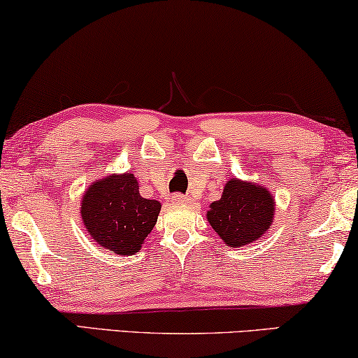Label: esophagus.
Returning a JSON list of instances; mask_svg holds the SVG:
<instances>
[{
	"instance_id": "esophagus-1",
	"label": "esophagus",
	"mask_w": 358,
	"mask_h": 358,
	"mask_svg": "<svg viewBox=\"0 0 358 358\" xmlns=\"http://www.w3.org/2000/svg\"><path fill=\"white\" fill-rule=\"evenodd\" d=\"M171 200H173V202L174 203H189V197H185V195H180V194H174L173 195V199H171Z\"/></svg>"
}]
</instances>
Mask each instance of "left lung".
<instances>
[{
  "instance_id": "left-lung-1",
  "label": "left lung",
  "mask_w": 358,
  "mask_h": 358,
  "mask_svg": "<svg viewBox=\"0 0 358 358\" xmlns=\"http://www.w3.org/2000/svg\"><path fill=\"white\" fill-rule=\"evenodd\" d=\"M273 213L275 200L266 187L233 178L224 184L222 199L210 205L207 220L227 246L241 248L262 238Z\"/></svg>"
}]
</instances>
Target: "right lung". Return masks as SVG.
Here are the masks:
<instances>
[{"label": "right lung", "instance_id": "obj_1", "mask_svg": "<svg viewBox=\"0 0 358 358\" xmlns=\"http://www.w3.org/2000/svg\"><path fill=\"white\" fill-rule=\"evenodd\" d=\"M161 203L140 195L136 178L130 173L112 174L92 182L83 195V223L101 248L129 256L158 222Z\"/></svg>", "mask_w": 358, "mask_h": 358}]
</instances>
